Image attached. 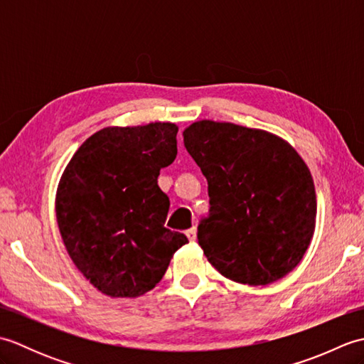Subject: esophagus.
<instances>
[{"label":"esophagus","mask_w":364,"mask_h":364,"mask_svg":"<svg viewBox=\"0 0 364 364\" xmlns=\"http://www.w3.org/2000/svg\"><path fill=\"white\" fill-rule=\"evenodd\" d=\"M186 236H188V239H189L191 242H194L196 239H197V228L192 227L191 230H188V231H186Z\"/></svg>","instance_id":"1"}]
</instances>
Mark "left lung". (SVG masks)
Here are the masks:
<instances>
[{"instance_id": "1", "label": "left lung", "mask_w": 364, "mask_h": 364, "mask_svg": "<svg viewBox=\"0 0 364 364\" xmlns=\"http://www.w3.org/2000/svg\"><path fill=\"white\" fill-rule=\"evenodd\" d=\"M183 136L208 181L210 214L197 233L208 261L250 286L289 274L316 225L314 183L304 159L278 136L235 123L200 120Z\"/></svg>"}]
</instances>
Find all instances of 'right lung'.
I'll return each instance as SVG.
<instances>
[{
	"instance_id": "right-lung-1",
	"label": "right lung",
	"mask_w": 364,
	"mask_h": 364,
	"mask_svg": "<svg viewBox=\"0 0 364 364\" xmlns=\"http://www.w3.org/2000/svg\"><path fill=\"white\" fill-rule=\"evenodd\" d=\"M175 123L107 127L68 162L56 194L60 236L80 272L111 297H137L161 282L188 237L164 227L159 170L176 158Z\"/></svg>"
}]
</instances>
